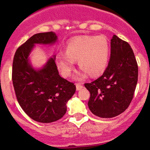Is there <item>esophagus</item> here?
Instances as JSON below:
<instances>
[{"mask_svg": "<svg viewBox=\"0 0 150 150\" xmlns=\"http://www.w3.org/2000/svg\"><path fill=\"white\" fill-rule=\"evenodd\" d=\"M76 90L79 91L83 88V86H82V84H81V83H76Z\"/></svg>", "mask_w": 150, "mask_h": 150, "instance_id": "1", "label": "esophagus"}]
</instances>
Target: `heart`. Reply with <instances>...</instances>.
Wrapping results in <instances>:
<instances>
[{"instance_id": "1", "label": "heart", "mask_w": 150, "mask_h": 150, "mask_svg": "<svg viewBox=\"0 0 150 150\" xmlns=\"http://www.w3.org/2000/svg\"><path fill=\"white\" fill-rule=\"evenodd\" d=\"M109 45L104 36L84 35L74 38L68 42L65 52L56 55V63L64 77L71 76L75 60L82 70L77 73L76 79L81 80L90 74L99 76L105 70L109 58Z\"/></svg>"}]
</instances>
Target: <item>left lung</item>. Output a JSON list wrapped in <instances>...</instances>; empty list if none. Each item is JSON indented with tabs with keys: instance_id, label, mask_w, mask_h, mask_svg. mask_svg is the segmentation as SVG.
Returning a JSON list of instances; mask_svg holds the SVG:
<instances>
[{
	"instance_id": "1",
	"label": "left lung",
	"mask_w": 150,
	"mask_h": 150,
	"mask_svg": "<svg viewBox=\"0 0 150 150\" xmlns=\"http://www.w3.org/2000/svg\"><path fill=\"white\" fill-rule=\"evenodd\" d=\"M138 77V63L129 44L114 35L108 67L98 79L85 83L91 94V112L103 118L123 113L132 100Z\"/></svg>"
}]
</instances>
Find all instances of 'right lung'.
<instances>
[{"mask_svg": "<svg viewBox=\"0 0 150 150\" xmlns=\"http://www.w3.org/2000/svg\"><path fill=\"white\" fill-rule=\"evenodd\" d=\"M56 39L53 32L35 34L18 47L12 63V79L18 102L30 118L40 123H52L62 117L66 103L76 91L74 83L59 76L55 57L39 71L28 62L35 44H53Z\"/></svg>", "mask_w": 150, "mask_h": 150, "instance_id": "1", "label": "right lung"}]
</instances>
